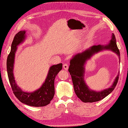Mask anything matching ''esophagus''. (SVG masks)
Masks as SVG:
<instances>
[{
	"mask_svg": "<svg viewBox=\"0 0 128 128\" xmlns=\"http://www.w3.org/2000/svg\"><path fill=\"white\" fill-rule=\"evenodd\" d=\"M63 68H64L65 70H68V65L67 64H64L63 65Z\"/></svg>",
	"mask_w": 128,
	"mask_h": 128,
	"instance_id": "34e87169",
	"label": "esophagus"
}]
</instances>
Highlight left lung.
I'll list each match as a JSON object with an SVG mask.
<instances>
[{
    "instance_id": "8db88e82",
    "label": "left lung",
    "mask_w": 128,
    "mask_h": 128,
    "mask_svg": "<svg viewBox=\"0 0 128 128\" xmlns=\"http://www.w3.org/2000/svg\"><path fill=\"white\" fill-rule=\"evenodd\" d=\"M104 50L112 51L116 53L118 56L120 62V51L116 46L114 33L112 34V38L108 44L92 46L81 53L76 54L70 60L68 72L72 77L74 91L78 98L84 102H93L100 100L112 92L117 84L119 72L112 85L102 91L97 92L92 90L86 84L84 75L85 65L86 62L93 55Z\"/></svg>"
}]
</instances>
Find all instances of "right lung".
<instances>
[{"label": "right lung", "instance_id": "1", "mask_svg": "<svg viewBox=\"0 0 128 128\" xmlns=\"http://www.w3.org/2000/svg\"><path fill=\"white\" fill-rule=\"evenodd\" d=\"M26 31H20L14 37L12 44L10 52L7 60V70L8 78L15 96L19 100L26 104L32 107H43L50 103L53 98L54 90V80L62 69V64L51 66L49 68L45 82L36 90L32 92L23 91L17 85L14 75V67L15 54L17 46L23 43L26 38Z\"/></svg>", "mask_w": 128, "mask_h": 128}]
</instances>
